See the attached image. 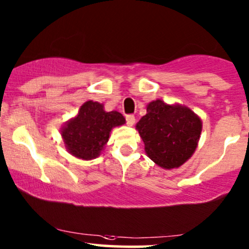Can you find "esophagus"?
Returning a JSON list of instances; mask_svg holds the SVG:
<instances>
[{"label":"esophagus","mask_w":249,"mask_h":249,"mask_svg":"<svg viewBox=\"0 0 249 249\" xmlns=\"http://www.w3.org/2000/svg\"><path fill=\"white\" fill-rule=\"evenodd\" d=\"M125 122H127L128 125H134L135 122H136V119L132 114H128L127 117H125Z\"/></svg>","instance_id":"1"}]
</instances>
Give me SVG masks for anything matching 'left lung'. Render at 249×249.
<instances>
[{"label": "left lung", "instance_id": "left-lung-1", "mask_svg": "<svg viewBox=\"0 0 249 249\" xmlns=\"http://www.w3.org/2000/svg\"><path fill=\"white\" fill-rule=\"evenodd\" d=\"M146 111L136 128L148 158L166 169L182 166L196 151L201 120L185 106L159 99L151 102Z\"/></svg>", "mask_w": 249, "mask_h": 249}]
</instances>
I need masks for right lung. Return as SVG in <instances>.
<instances>
[{"mask_svg": "<svg viewBox=\"0 0 249 249\" xmlns=\"http://www.w3.org/2000/svg\"><path fill=\"white\" fill-rule=\"evenodd\" d=\"M124 122L121 113L105 112L102 104L89 101L81 106L79 114L65 124L61 136L71 154L90 160L101 154L112 128Z\"/></svg>", "mask_w": 249, "mask_h": 249, "instance_id": "obj_1", "label": "right lung"}]
</instances>
